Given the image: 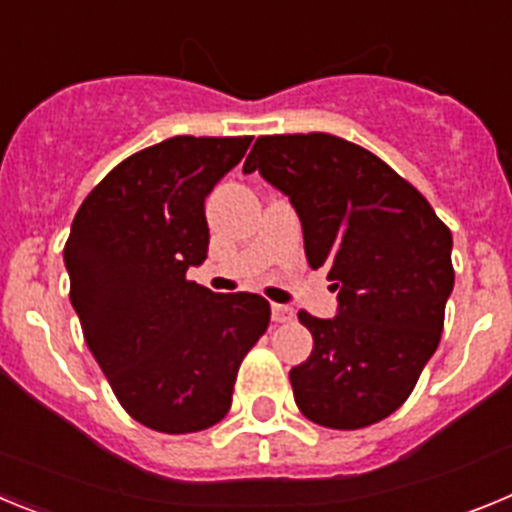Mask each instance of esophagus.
Returning <instances> with one entry per match:
<instances>
[{
    "label": "esophagus",
    "mask_w": 512,
    "mask_h": 512,
    "mask_svg": "<svg viewBox=\"0 0 512 512\" xmlns=\"http://www.w3.org/2000/svg\"><path fill=\"white\" fill-rule=\"evenodd\" d=\"M271 318H274V323H289L295 318V310L287 305H271Z\"/></svg>",
    "instance_id": "34e87169"
}]
</instances>
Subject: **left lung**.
<instances>
[{"label":"left lung","mask_w":512,"mask_h":512,"mask_svg":"<svg viewBox=\"0 0 512 512\" xmlns=\"http://www.w3.org/2000/svg\"><path fill=\"white\" fill-rule=\"evenodd\" d=\"M243 171L292 202L307 264L338 289L330 320L300 310L312 354L289 372L300 413L356 431L408 400L438 348L454 289L451 230L372 151L328 133L261 135Z\"/></svg>","instance_id":"1"}]
</instances>
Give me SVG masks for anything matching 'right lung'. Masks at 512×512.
<instances>
[{"mask_svg": "<svg viewBox=\"0 0 512 512\" xmlns=\"http://www.w3.org/2000/svg\"><path fill=\"white\" fill-rule=\"evenodd\" d=\"M176 138L128 156L87 194L63 261L84 341L130 418L161 433L228 415L243 356L269 328L261 295L189 282L207 259L205 197L251 146Z\"/></svg>", "mask_w": 512, "mask_h": 512, "instance_id": "obj_1", "label": "right lung"}]
</instances>
